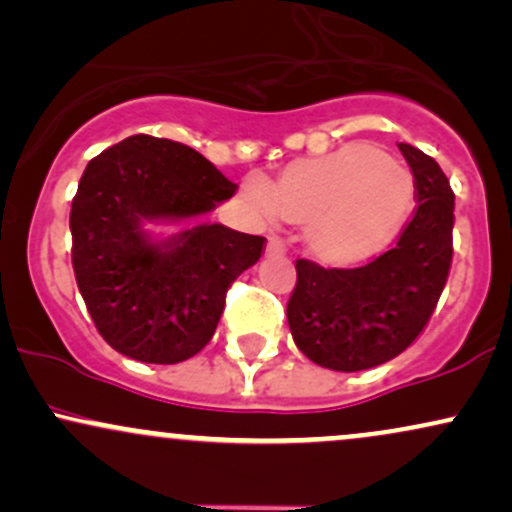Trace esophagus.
Segmentation results:
<instances>
[{"label":"esophagus","instance_id":"obj_1","mask_svg":"<svg viewBox=\"0 0 512 512\" xmlns=\"http://www.w3.org/2000/svg\"><path fill=\"white\" fill-rule=\"evenodd\" d=\"M267 252H272V255H281V252H286L284 240L276 238V236L269 238V240H267Z\"/></svg>","mask_w":512,"mask_h":512}]
</instances>
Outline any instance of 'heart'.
<instances>
[{"instance_id": "b5f03b06", "label": "heart", "mask_w": 512, "mask_h": 512, "mask_svg": "<svg viewBox=\"0 0 512 512\" xmlns=\"http://www.w3.org/2000/svg\"><path fill=\"white\" fill-rule=\"evenodd\" d=\"M243 197L267 219L308 221L305 243L330 264H349L385 248L414 207V178L402 163L366 144L291 163L276 180L243 182Z\"/></svg>"}]
</instances>
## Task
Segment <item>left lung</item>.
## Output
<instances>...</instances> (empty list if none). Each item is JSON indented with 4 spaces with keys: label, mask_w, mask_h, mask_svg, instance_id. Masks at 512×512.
<instances>
[{
    "label": "left lung",
    "mask_w": 512,
    "mask_h": 512,
    "mask_svg": "<svg viewBox=\"0 0 512 512\" xmlns=\"http://www.w3.org/2000/svg\"><path fill=\"white\" fill-rule=\"evenodd\" d=\"M414 173L416 209L383 255L354 269L296 260L286 317L293 342L322 368L356 373L402 354L424 332L452 264L455 195L424 151L399 144Z\"/></svg>",
    "instance_id": "obj_1"
}]
</instances>
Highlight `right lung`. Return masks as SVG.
<instances>
[{"instance_id":"1","label":"right lung","mask_w":512,"mask_h":512,"mask_svg":"<svg viewBox=\"0 0 512 512\" xmlns=\"http://www.w3.org/2000/svg\"><path fill=\"white\" fill-rule=\"evenodd\" d=\"M238 185L199 151L134 134L88 163L72 199V264L93 325L142 363L192 358L219 325L226 291L264 238L221 223L154 240L146 221L202 219Z\"/></svg>"}]
</instances>
